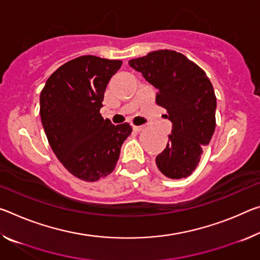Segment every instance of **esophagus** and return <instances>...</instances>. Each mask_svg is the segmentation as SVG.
<instances>
[{"mask_svg":"<svg viewBox=\"0 0 260 260\" xmlns=\"http://www.w3.org/2000/svg\"><path fill=\"white\" fill-rule=\"evenodd\" d=\"M133 129L135 131V132H140V131H142L143 129V126H133Z\"/></svg>","mask_w":260,"mask_h":260,"instance_id":"esophagus-1","label":"esophagus"}]
</instances>
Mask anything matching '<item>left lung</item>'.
<instances>
[{
  "label": "left lung",
  "instance_id": "left-lung-1",
  "mask_svg": "<svg viewBox=\"0 0 260 260\" xmlns=\"http://www.w3.org/2000/svg\"><path fill=\"white\" fill-rule=\"evenodd\" d=\"M128 63L157 89L156 104L167 110L166 118L172 122L170 140L156 156V166L168 178L188 177L215 131L216 97L211 81L199 66L172 49L150 52Z\"/></svg>",
  "mask_w": 260,
  "mask_h": 260
}]
</instances>
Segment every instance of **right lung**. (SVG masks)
<instances>
[{"mask_svg":"<svg viewBox=\"0 0 260 260\" xmlns=\"http://www.w3.org/2000/svg\"><path fill=\"white\" fill-rule=\"evenodd\" d=\"M121 60L82 55L61 66L40 92V117L56 157L78 179L97 182L114 170L128 122L113 125L100 112Z\"/></svg>","mask_w":260,"mask_h":260,"instance_id":"add662e5","label":"right lung"}]
</instances>
